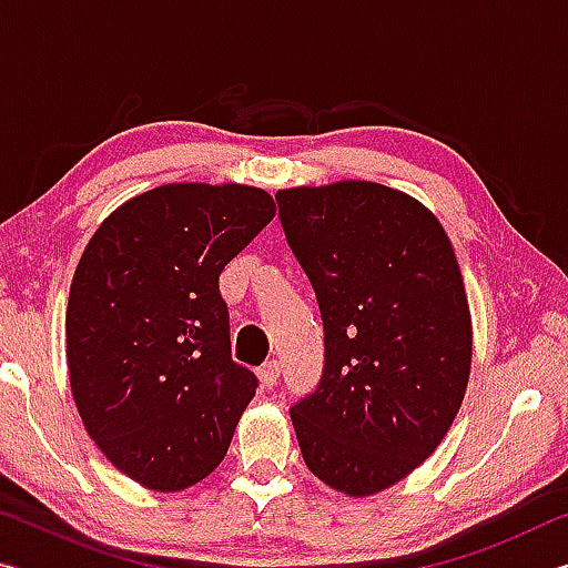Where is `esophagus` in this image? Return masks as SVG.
<instances>
[{
	"instance_id": "34e87169",
	"label": "esophagus",
	"mask_w": 568,
	"mask_h": 568,
	"mask_svg": "<svg viewBox=\"0 0 568 568\" xmlns=\"http://www.w3.org/2000/svg\"><path fill=\"white\" fill-rule=\"evenodd\" d=\"M261 378H263V383H265L267 388H273L275 383H277V378H281V363H277L275 358L265 361L263 368H261Z\"/></svg>"
}]
</instances>
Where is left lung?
<instances>
[{
  "mask_svg": "<svg viewBox=\"0 0 568 568\" xmlns=\"http://www.w3.org/2000/svg\"><path fill=\"white\" fill-rule=\"evenodd\" d=\"M275 200L325 333L318 386L291 408L303 460L335 491H383L434 454L464 400L470 313L454 247L378 182Z\"/></svg>",
  "mask_w": 568,
  "mask_h": 568,
  "instance_id": "8db88e82",
  "label": "left lung"
}]
</instances>
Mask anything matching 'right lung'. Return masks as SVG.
Listing matches in <instances>:
<instances>
[{
	"instance_id": "obj_1",
	"label": "right lung",
	"mask_w": 568,
	"mask_h": 568,
	"mask_svg": "<svg viewBox=\"0 0 568 568\" xmlns=\"http://www.w3.org/2000/svg\"><path fill=\"white\" fill-rule=\"evenodd\" d=\"M273 217L265 190L162 185L114 210L80 257L67 305L77 410L112 466L152 491L203 480L255 396L217 283Z\"/></svg>"
}]
</instances>
